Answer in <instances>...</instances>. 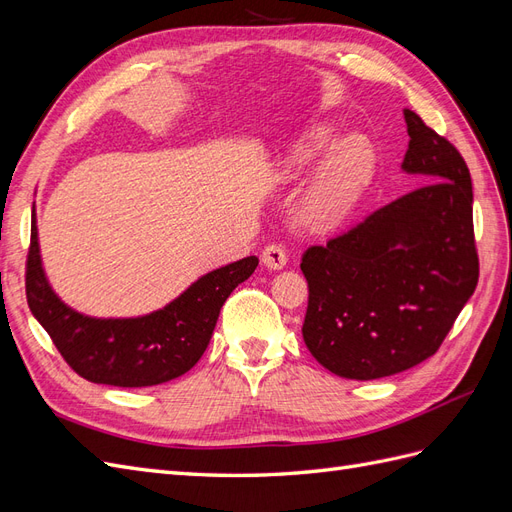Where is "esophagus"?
<instances>
[{
  "mask_svg": "<svg viewBox=\"0 0 512 512\" xmlns=\"http://www.w3.org/2000/svg\"><path fill=\"white\" fill-rule=\"evenodd\" d=\"M262 262H265V267L271 269V271H280L286 267L288 262V256H286V250L282 245H269L265 247V252H262Z\"/></svg>",
  "mask_w": 512,
  "mask_h": 512,
  "instance_id": "esophagus-1",
  "label": "esophagus"
}]
</instances>
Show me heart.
Instances as JSON below:
<instances>
[{
	"mask_svg": "<svg viewBox=\"0 0 512 512\" xmlns=\"http://www.w3.org/2000/svg\"><path fill=\"white\" fill-rule=\"evenodd\" d=\"M337 136L333 123H316L288 147L280 162L282 179L297 183L332 149L320 162L303 205L305 224L316 232H329L348 218L376 168V151L367 136L350 134L333 146Z\"/></svg>",
	"mask_w": 512,
	"mask_h": 512,
	"instance_id": "b5f03b06",
	"label": "heart"
}]
</instances>
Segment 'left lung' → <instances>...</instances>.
<instances>
[{"instance_id":"obj_1","label":"left lung","mask_w":512,"mask_h":512,"mask_svg":"<svg viewBox=\"0 0 512 512\" xmlns=\"http://www.w3.org/2000/svg\"><path fill=\"white\" fill-rule=\"evenodd\" d=\"M401 170L425 185L303 254V339L350 380L399 374L436 354L478 282L472 179L444 136L404 111Z\"/></svg>"}]
</instances>
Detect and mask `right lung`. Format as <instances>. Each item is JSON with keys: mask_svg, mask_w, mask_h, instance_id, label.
<instances>
[{"mask_svg": "<svg viewBox=\"0 0 512 512\" xmlns=\"http://www.w3.org/2000/svg\"><path fill=\"white\" fill-rule=\"evenodd\" d=\"M256 267V256L230 262L198 277L175 301L145 316H85L61 301L46 280L34 213L25 292L34 318L76 374L96 384L136 389L175 380L198 363L224 301Z\"/></svg>", "mask_w": 512, "mask_h": 512, "instance_id": "add662e5", "label": "right lung"}]
</instances>
